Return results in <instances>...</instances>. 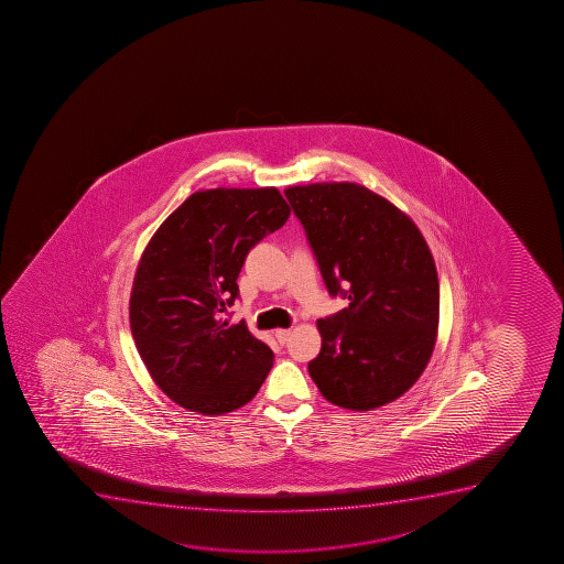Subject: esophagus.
<instances>
[{"instance_id": "34e87169", "label": "esophagus", "mask_w": 564, "mask_h": 564, "mask_svg": "<svg viewBox=\"0 0 564 564\" xmlns=\"http://www.w3.org/2000/svg\"><path fill=\"white\" fill-rule=\"evenodd\" d=\"M292 336L291 328H279V330H275V338H278L279 344H286L289 341V338Z\"/></svg>"}]
</instances>
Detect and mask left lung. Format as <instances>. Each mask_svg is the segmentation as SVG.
I'll return each instance as SVG.
<instances>
[{
  "mask_svg": "<svg viewBox=\"0 0 564 564\" xmlns=\"http://www.w3.org/2000/svg\"><path fill=\"white\" fill-rule=\"evenodd\" d=\"M332 296L349 305L318 318L321 352L307 365L332 404L370 411L410 391L431 360L440 283L415 223L357 183L289 186Z\"/></svg>",
  "mask_w": 564,
  "mask_h": 564,
  "instance_id": "8db88e82",
  "label": "left lung"
}]
</instances>
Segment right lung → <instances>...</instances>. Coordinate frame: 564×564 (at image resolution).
<instances>
[{
    "instance_id": "add662e5",
    "label": "right lung",
    "mask_w": 564,
    "mask_h": 564,
    "mask_svg": "<svg viewBox=\"0 0 564 564\" xmlns=\"http://www.w3.org/2000/svg\"><path fill=\"white\" fill-rule=\"evenodd\" d=\"M289 215L273 186L198 191L147 243L130 328L154 383L181 408L204 415L238 410L272 370V349L223 313L238 299L247 252Z\"/></svg>"
}]
</instances>
